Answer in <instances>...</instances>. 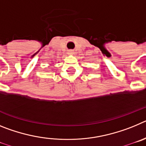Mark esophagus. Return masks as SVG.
Instances as JSON below:
<instances>
[{
	"label": "esophagus",
	"mask_w": 146,
	"mask_h": 146,
	"mask_svg": "<svg viewBox=\"0 0 146 146\" xmlns=\"http://www.w3.org/2000/svg\"><path fill=\"white\" fill-rule=\"evenodd\" d=\"M74 53V52L72 51V50H70V51H69V54H73Z\"/></svg>",
	"instance_id": "esophagus-1"
}]
</instances>
